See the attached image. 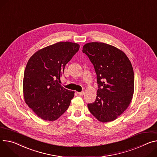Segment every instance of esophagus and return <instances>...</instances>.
Returning <instances> with one entry per match:
<instances>
[{
    "label": "esophagus",
    "mask_w": 157,
    "mask_h": 157,
    "mask_svg": "<svg viewBox=\"0 0 157 157\" xmlns=\"http://www.w3.org/2000/svg\"><path fill=\"white\" fill-rule=\"evenodd\" d=\"M77 94L79 96H83L84 94V91H81V92H77Z\"/></svg>",
    "instance_id": "1"
}]
</instances>
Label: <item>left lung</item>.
<instances>
[{
    "label": "left lung",
    "mask_w": 157,
    "mask_h": 157,
    "mask_svg": "<svg viewBox=\"0 0 157 157\" xmlns=\"http://www.w3.org/2000/svg\"><path fill=\"white\" fill-rule=\"evenodd\" d=\"M94 66L98 90L94 103L88 104L99 121L116 120L131 103L134 73L130 61L120 49L103 42H89L82 48Z\"/></svg>",
    "instance_id": "1"
}]
</instances>
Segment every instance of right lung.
<instances>
[{"mask_svg": "<svg viewBox=\"0 0 157 157\" xmlns=\"http://www.w3.org/2000/svg\"><path fill=\"white\" fill-rule=\"evenodd\" d=\"M79 49L74 42H57L37 51L28 61L23 79L24 100L41 119L56 120L69 106L75 91L65 89L58 81Z\"/></svg>", "mask_w": 157, "mask_h": 157, "instance_id": "1", "label": "right lung"}]
</instances>
